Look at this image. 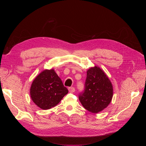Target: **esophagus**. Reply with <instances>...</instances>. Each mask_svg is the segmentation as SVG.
<instances>
[{"label": "esophagus", "mask_w": 146, "mask_h": 146, "mask_svg": "<svg viewBox=\"0 0 146 146\" xmlns=\"http://www.w3.org/2000/svg\"><path fill=\"white\" fill-rule=\"evenodd\" d=\"M68 90H69V92H71V93H72V92H74L75 91V88H74V87H69L68 88Z\"/></svg>", "instance_id": "obj_1"}]
</instances>
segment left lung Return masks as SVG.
Returning a JSON list of instances; mask_svg holds the SVG:
<instances>
[{"mask_svg": "<svg viewBox=\"0 0 146 146\" xmlns=\"http://www.w3.org/2000/svg\"><path fill=\"white\" fill-rule=\"evenodd\" d=\"M85 91L79 95L82 105L88 111L98 113L107 108L113 96V85L104 70L97 66L87 70Z\"/></svg>", "mask_w": 146, "mask_h": 146, "instance_id": "obj_1", "label": "left lung"}]
</instances>
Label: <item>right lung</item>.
Returning <instances> with one entry per match:
<instances>
[{"instance_id":"obj_1","label":"right lung","mask_w":146,"mask_h":146,"mask_svg":"<svg viewBox=\"0 0 146 146\" xmlns=\"http://www.w3.org/2000/svg\"><path fill=\"white\" fill-rule=\"evenodd\" d=\"M68 93L54 69H45L33 80L30 89L32 101L42 110L50 109Z\"/></svg>"}]
</instances>
